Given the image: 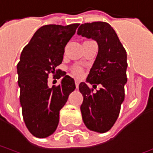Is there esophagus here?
<instances>
[{"instance_id": "esophagus-1", "label": "esophagus", "mask_w": 153, "mask_h": 153, "mask_svg": "<svg viewBox=\"0 0 153 153\" xmlns=\"http://www.w3.org/2000/svg\"><path fill=\"white\" fill-rule=\"evenodd\" d=\"M79 82H79L78 80H76V81H75V84H76V88H78V86H79Z\"/></svg>"}]
</instances>
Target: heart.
Here are the masks:
<instances>
[{"label": "heart", "mask_w": 153, "mask_h": 153, "mask_svg": "<svg viewBox=\"0 0 153 153\" xmlns=\"http://www.w3.org/2000/svg\"><path fill=\"white\" fill-rule=\"evenodd\" d=\"M72 72L76 76H81L82 75V69L80 66H74L72 68Z\"/></svg>", "instance_id": "obj_1"}]
</instances>
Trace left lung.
I'll use <instances>...</instances> for the list:
<instances>
[{
    "mask_svg": "<svg viewBox=\"0 0 153 153\" xmlns=\"http://www.w3.org/2000/svg\"><path fill=\"white\" fill-rule=\"evenodd\" d=\"M78 35L97 42L98 52L86 82H81L79 91L83 102L81 112L87 128L98 133L109 131L117 120L125 99L127 82L126 51L112 27L104 22L84 23L78 27ZM102 87L96 93L88 84Z\"/></svg>",
    "mask_w": 153,
    "mask_h": 153,
    "instance_id": "left-lung-1",
    "label": "left lung"
}]
</instances>
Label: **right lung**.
Segmentation results:
<instances>
[{"instance_id":"right-lung-1","label":"right lung","mask_w":153,"mask_h":153,"mask_svg":"<svg viewBox=\"0 0 153 153\" xmlns=\"http://www.w3.org/2000/svg\"><path fill=\"white\" fill-rule=\"evenodd\" d=\"M78 26L74 23L41 27L22 51L17 65L22 113L27 130L38 138L55 131L60 110L76 88L74 79L55 68L62 63L65 47ZM55 71L58 78H63L59 86L49 88L48 74Z\"/></svg>"}]
</instances>
